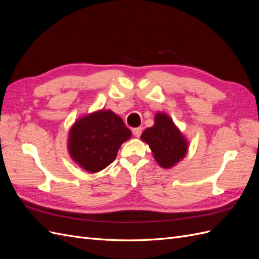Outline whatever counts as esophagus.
I'll use <instances>...</instances> for the list:
<instances>
[{
    "instance_id": "esophagus-1",
    "label": "esophagus",
    "mask_w": 259,
    "mask_h": 259,
    "mask_svg": "<svg viewBox=\"0 0 259 259\" xmlns=\"http://www.w3.org/2000/svg\"><path fill=\"white\" fill-rule=\"evenodd\" d=\"M143 133V127H136V128H133V134H134L135 137H139L142 135Z\"/></svg>"
}]
</instances>
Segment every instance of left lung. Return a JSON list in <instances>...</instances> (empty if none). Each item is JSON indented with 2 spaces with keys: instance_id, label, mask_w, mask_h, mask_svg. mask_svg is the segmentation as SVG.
I'll list each match as a JSON object with an SVG mask.
<instances>
[{
  "instance_id": "obj_1",
  "label": "left lung",
  "mask_w": 259,
  "mask_h": 259,
  "mask_svg": "<svg viewBox=\"0 0 259 259\" xmlns=\"http://www.w3.org/2000/svg\"><path fill=\"white\" fill-rule=\"evenodd\" d=\"M142 139L149 145L154 159L164 168L175 165L187 153V140L170 117L164 113L155 115L154 125L144 131Z\"/></svg>"
}]
</instances>
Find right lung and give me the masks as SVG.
I'll use <instances>...</instances> for the list:
<instances>
[{"label": "right lung", "instance_id": "right-lung-1", "mask_svg": "<svg viewBox=\"0 0 259 259\" xmlns=\"http://www.w3.org/2000/svg\"><path fill=\"white\" fill-rule=\"evenodd\" d=\"M131 136L119 115L100 110L74 123L69 133V153L82 168L96 173L110 165L121 145Z\"/></svg>", "mask_w": 259, "mask_h": 259}]
</instances>
